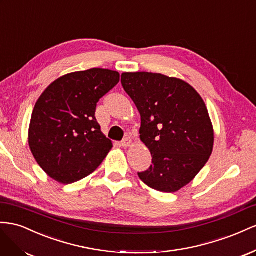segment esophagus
<instances>
[{"label": "esophagus", "instance_id": "1", "mask_svg": "<svg viewBox=\"0 0 256 256\" xmlns=\"http://www.w3.org/2000/svg\"><path fill=\"white\" fill-rule=\"evenodd\" d=\"M132 144V140H130V137H126V138H124V140L120 142V144L122 146L123 148H128V147H130V144Z\"/></svg>", "mask_w": 256, "mask_h": 256}]
</instances>
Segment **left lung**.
Returning <instances> with one entry per match:
<instances>
[{
  "instance_id": "left-lung-1",
  "label": "left lung",
  "mask_w": 256,
  "mask_h": 256,
  "mask_svg": "<svg viewBox=\"0 0 256 256\" xmlns=\"http://www.w3.org/2000/svg\"><path fill=\"white\" fill-rule=\"evenodd\" d=\"M121 84L140 114V140L152 156V165L138 177L156 191H178L212 153L214 128L205 103L184 80L162 74L123 72Z\"/></svg>"
}]
</instances>
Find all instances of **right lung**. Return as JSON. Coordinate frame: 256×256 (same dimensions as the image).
I'll return each mask as SVG.
<instances>
[{
	"label": "right lung",
	"instance_id": "right-lung-1",
	"mask_svg": "<svg viewBox=\"0 0 256 256\" xmlns=\"http://www.w3.org/2000/svg\"><path fill=\"white\" fill-rule=\"evenodd\" d=\"M118 72L91 68L51 84L33 109L28 144L49 177L70 184L102 164L112 142L96 119L100 98L119 82Z\"/></svg>",
	"mask_w": 256,
	"mask_h": 256
}]
</instances>
